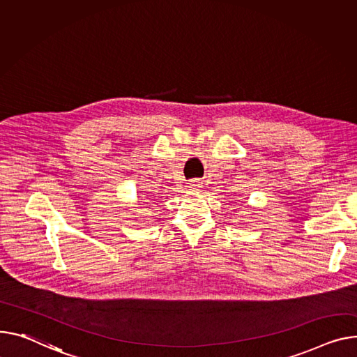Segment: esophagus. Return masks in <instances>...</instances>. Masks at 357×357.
<instances>
[{"label": "esophagus", "mask_w": 357, "mask_h": 357, "mask_svg": "<svg viewBox=\"0 0 357 357\" xmlns=\"http://www.w3.org/2000/svg\"><path fill=\"white\" fill-rule=\"evenodd\" d=\"M188 185H189V188H191V189H198V188H201V182H199V181H191Z\"/></svg>", "instance_id": "34e87169"}]
</instances>
